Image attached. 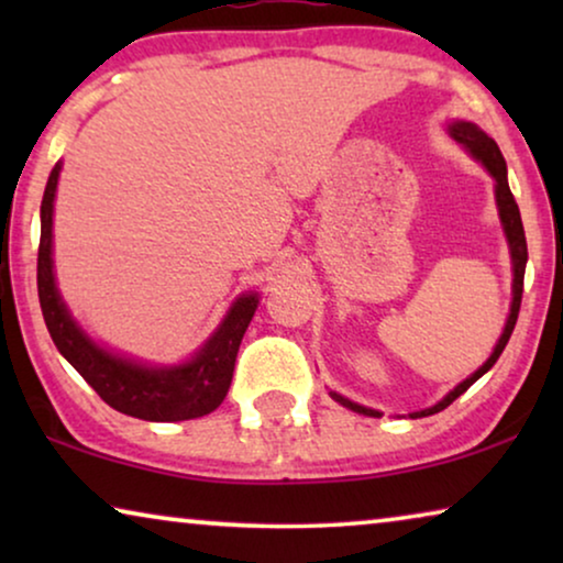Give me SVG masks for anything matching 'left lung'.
Here are the masks:
<instances>
[{
  "instance_id": "left-lung-1",
  "label": "left lung",
  "mask_w": 563,
  "mask_h": 563,
  "mask_svg": "<svg viewBox=\"0 0 563 563\" xmlns=\"http://www.w3.org/2000/svg\"><path fill=\"white\" fill-rule=\"evenodd\" d=\"M449 133L456 137V141L461 145H466L468 151H472L474 158H479L484 166H487V172L495 176L497 181V207H499V220H503V228H505V235L507 241H510V251H512V307H510V318H507V325H505V333L503 338H499V343L495 345V353L487 358V364H484L479 372H474L472 376H468L466 382H461L456 389L449 391L441 402L428 407V410L422 412H412L410 418H426V415H435L441 412L449 407L453 399L464 395V391L472 387V384L479 379L482 374H487L492 366L497 364L499 353L505 351L507 341H510L512 330H515V322H518V312H520V299H522V279H526V261H528V243H526V230H522V220H520V210H518V202H515L512 191H510V184H507V164L503 158V153H499L497 143L492 141V137L484 133V130H479L476 125H472V122H451L449 125ZM330 397L335 399V402H341L343 407H349V410L353 412H361V415H372V418H379V412L376 410H368V407H361L356 402H351V399H345L341 395H335V391H330Z\"/></svg>"
}]
</instances>
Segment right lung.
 I'll return each instance as SVG.
<instances>
[{
    "mask_svg": "<svg viewBox=\"0 0 563 563\" xmlns=\"http://www.w3.org/2000/svg\"><path fill=\"white\" fill-rule=\"evenodd\" d=\"M60 164H56L41 205V245H37V297L43 320L56 349L79 372L107 405L130 418L174 422L191 420L218 410L233 382L235 356L243 333L258 307L256 295H245L233 305L205 349L189 364L174 368H151L135 361L112 356L91 343L60 302L53 279V197H56Z\"/></svg>",
    "mask_w": 563,
    "mask_h": 563,
    "instance_id": "1",
    "label": "right lung"
}]
</instances>
